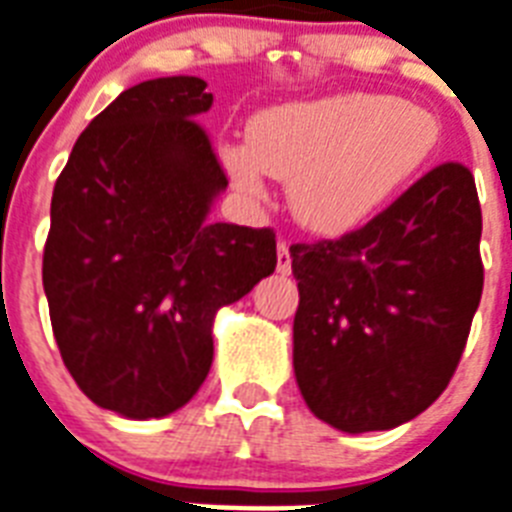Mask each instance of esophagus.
Instances as JSON below:
<instances>
[{"label":"esophagus","mask_w":512,"mask_h":512,"mask_svg":"<svg viewBox=\"0 0 512 512\" xmlns=\"http://www.w3.org/2000/svg\"><path fill=\"white\" fill-rule=\"evenodd\" d=\"M276 270L281 276H289L292 273V257H289V244L286 242H278L276 247Z\"/></svg>","instance_id":"esophagus-1"}]
</instances>
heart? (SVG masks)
<instances>
[{"label": "heart", "mask_w": 512, "mask_h": 512, "mask_svg": "<svg viewBox=\"0 0 512 512\" xmlns=\"http://www.w3.org/2000/svg\"><path fill=\"white\" fill-rule=\"evenodd\" d=\"M439 141L429 110L347 91L265 107L249 120L247 147H220V162L252 197L265 191V173L286 181L307 231L342 236L381 213L429 165Z\"/></svg>", "instance_id": "1"}]
</instances>
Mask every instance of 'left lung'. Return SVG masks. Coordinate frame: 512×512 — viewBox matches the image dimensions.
<instances>
[{
    "mask_svg": "<svg viewBox=\"0 0 512 512\" xmlns=\"http://www.w3.org/2000/svg\"><path fill=\"white\" fill-rule=\"evenodd\" d=\"M481 207L471 170L439 165L336 242L294 244V376L344 434L386 431L447 389L481 302Z\"/></svg>",
    "mask_w": 512,
    "mask_h": 512,
    "instance_id": "left-lung-1",
    "label": "left lung"
}]
</instances>
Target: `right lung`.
<instances>
[{"label":"right lung","instance_id":"obj_1","mask_svg":"<svg viewBox=\"0 0 512 512\" xmlns=\"http://www.w3.org/2000/svg\"><path fill=\"white\" fill-rule=\"evenodd\" d=\"M197 76L120 91L78 136L52 191L44 294L62 363L94 405L176 413L213 365V323L276 270L270 228L213 223L228 181L197 120Z\"/></svg>","mask_w":512,"mask_h":512}]
</instances>
